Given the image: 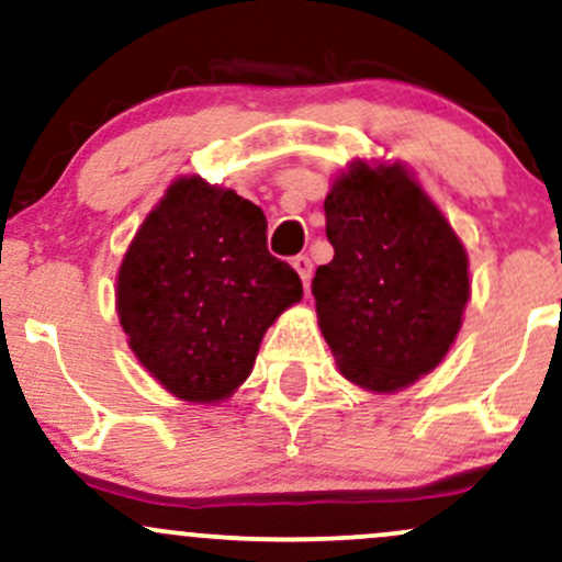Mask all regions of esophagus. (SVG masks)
Returning <instances> with one entry per match:
<instances>
[{
    "mask_svg": "<svg viewBox=\"0 0 562 562\" xmlns=\"http://www.w3.org/2000/svg\"><path fill=\"white\" fill-rule=\"evenodd\" d=\"M290 263H293V269L299 272L303 288H308V282H312V269H314L312 259H308V256H295V259Z\"/></svg>",
    "mask_w": 562,
    "mask_h": 562,
    "instance_id": "34e87169",
    "label": "esophagus"
}]
</instances>
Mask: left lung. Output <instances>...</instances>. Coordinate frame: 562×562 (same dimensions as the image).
Here are the masks:
<instances>
[{
    "label": "left lung",
    "mask_w": 562,
    "mask_h": 562,
    "mask_svg": "<svg viewBox=\"0 0 562 562\" xmlns=\"http://www.w3.org/2000/svg\"><path fill=\"white\" fill-rule=\"evenodd\" d=\"M335 256L312 293L340 375L393 393L441 364L470 299L468 254L402 164L353 160L325 198Z\"/></svg>",
    "instance_id": "8db88e82"
}]
</instances>
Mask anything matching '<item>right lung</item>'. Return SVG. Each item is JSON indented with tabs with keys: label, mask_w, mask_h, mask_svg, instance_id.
<instances>
[{
	"label": "right lung",
	"mask_w": 562,
	"mask_h": 562,
	"mask_svg": "<svg viewBox=\"0 0 562 562\" xmlns=\"http://www.w3.org/2000/svg\"><path fill=\"white\" fill-rule=\"evenodd\" d=\"M301 295V277L267 250L259 205L192 173L134 235L115 308L128 348L166 391L218 404L245 383L263 333Z\"/></svg>",
	"instance_id": "add662e5"
}]
</instances>
